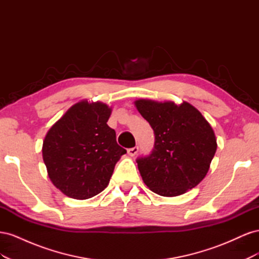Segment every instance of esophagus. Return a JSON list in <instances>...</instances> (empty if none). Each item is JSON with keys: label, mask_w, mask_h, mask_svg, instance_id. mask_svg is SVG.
<instances>
[{"label": "esophagus", "mask_w": 259, "mask_h": 259, "mask_svg": "<svg viewBox=\"0 0 259 259\" xmlns=\"http://www.w3.org/2000/svg\"><path fill=\"white\" fill-rule=\"evenodd\" d=\"M137 152H138V147L130 148L128 150H127V153H128V155H131V156H135V155L137 154Z\"/></svg>", "instance_id": "34e87169"}]
</instances>
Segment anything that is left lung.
Returning a JSON list of instances; mask_svg holds the SVG:
<instances>
[{"label": "left lung", "mask_w": 259, "mask_h": 259, "mask_svg": "<svg viewBox=\"0 0 259 259\" xmlns=\"http://www.w3.org/2000/svg\"><path fill=\"white\" fill-rule=\"evenodd\" d=\"M154 132L152 153L137 160L144 183L162 197H177L198 186L209 169L217 142L204 116L187 101H134Z\"/></svg>", "instance_id": "1"}]
</instances>
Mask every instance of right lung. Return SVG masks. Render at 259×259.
I'll use <instances>...</instances> for the list:
<instances>
[{
	"mask_svg": "<svg viewBox=\"0 0 259 259\" xmlns=\"http://www.w3.org/2000/svg\"><path fill=\"white\" fill-rule=\"evenodd\" d=\"M112 109L81 100L49 130L42 155L53 185L67 197L86 200L109 185L116 162L126 150L108 126Z\"/></svg>",
	"mask_w": 259,
	"mask_h": 259,
	"instance_id": "obj_1",
	"label": "right lung"
}]
</instances>
